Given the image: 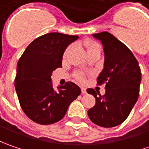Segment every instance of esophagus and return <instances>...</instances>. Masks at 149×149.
I'll return each instance as SVG.
<instances>
[{
  "label": "esophagus",
  "instance_id": "34e87169",
  "mask_svg": "<svg viewBox=\"0 0 149 149\" xmlns=\"http://www.w3.org/2000/svg\"><path fill=\"white\" fill-rule=\"evenodd\" d=\"M81 91H82V93H83V94H86V88H84V87H81Z\"/></svg>",
  "mask_w": 149,
  "mask_h": 149
}]
</instances>
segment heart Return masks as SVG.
<instances>
[{"label": "heart", "instance_id": "heart-1", "mask_svg": "<svg viewBox=\"0 0 149 149\" xmlns=\"http://www.w3.org/2000/svg\"><path fill=\"white\" fill-rule=\"evenodd\" d=\"M85 45L87 46V49H88V52L89 51H92V50H95V49H100V45L98 43H96V42H93V41H91V40H86L85 41ZM72 49V46H69L67 49H66L65 52V54H64V56L65 57L67 54H69V52ZM78 79L80 80V81H82L84 79V75L82 73H79V74H78Z\"/></svg>", "mask_w": 149, "mask_h": 149}]
</instances>
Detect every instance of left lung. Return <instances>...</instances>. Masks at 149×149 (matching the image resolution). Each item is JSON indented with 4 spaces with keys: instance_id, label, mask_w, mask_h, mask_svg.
Returning <instances> with one entry per match:
<instances>
[{
    "instance_id": "1",
    "label": "left lung",
    "mask_w": 149,
    "mask_h": 149,
    "mask_svg": "<svg viewBox=\"0 0 149 149\" xmlns=\"http://www.w3.org/2000/svg\"><path fill=\"white\" fill-rule=\"evenodd\" d=\"M93 36L101 41L104 49V69L97 78V84H105L106 92L101 96L94 89H87L96 100L88 115L100 127L112 128L123 123L136 104L141 70L131 50L112 34L104 31L93 34Z\"/></svg>"
}]
</instances>
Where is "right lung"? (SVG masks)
<instances>
[{"instance_id":"1","label":"right lung","mask_w":149,"mask_h":149,"mask_svg":"<svg viewBox=\"0 0 149 149\" xmlns=\"http://www.w3.org/2000/svg\"><path fill=\"white\" fill-rule=\"evenodd\" d=\"M78 36L48 33L30 44L17 64L15 88L22 110L36 123L46 125L61 120L70 104L80 95L73 82L54 90L51 75L62 67V58L68 45Z\"/></svg>"}]
</instances>
